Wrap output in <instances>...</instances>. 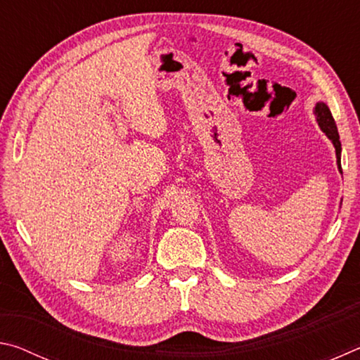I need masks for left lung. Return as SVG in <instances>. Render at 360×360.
I'll return each instance as SVG.
<instances>
[{"label": "left lung", "mask_w": 360, "mask_h": 360, "mask_svg": "<svg viewBox=\"0 0 360 360\" xmlns=\"http://www.w3.org/2000/svg\"><path fill=\"white\" fill-rule=\"evenodd\" d=\"M314 114H316V120H318V125L321 127V130L326 133V136L330 139L333 143L335 152H337V165L338 169L341 172V143H340V135L337 130V124L332 117V112L326 103H316L314 106Z\"/></svg>", "instance_id": "1"}]
</instances>
